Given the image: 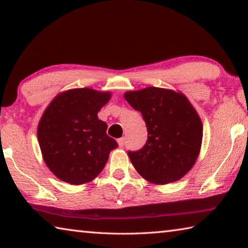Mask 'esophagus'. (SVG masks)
<instances>
[{
  "label": "esophagus",
  "instance_id": "1",
  "mask_svg": "<svg viewBox=\"0 0 248 248\" xmlns=\"http://www.w3.org/2000/svg\"><path fill=\"white\" fill-rule=\"evenodd\" d=\"M117 144H119L120 147H123L125 144V137H121V139L117 140Z\"/></svg>",
  "mask_w": 248,
  "mask_h": 248
}]
</instances>
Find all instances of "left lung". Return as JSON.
<instances>
[{"label":"left lung","instance_id":"obj_1","mask_svg":"<svg viewBox=\"0 0 248 248\" xmlns=\"http://www.w3.org/2000/svg\"><path fill=\"white\" fill-rule=\"evenodd\" d=\"M125 100L142 113L147 140L128 152L139 174L154 184L176 182L189 172L200 154L203 125L185 95L161 87L126 92Z\"/></svg>","mask_w":248,"mask_h":248}]
</instances>
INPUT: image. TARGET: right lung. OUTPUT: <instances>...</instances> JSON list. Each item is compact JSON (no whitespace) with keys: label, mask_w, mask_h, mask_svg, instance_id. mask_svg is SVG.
Returning <instances> with one entry per match:
<instances>
[{"label":"right lung","mask_w":248,"mask_h":248,"mask_svg":"<svg viewBox=\"0 0 248 248\" xmlns=\"http://www.w3.org/2000/svg\"><path fill=\"white\" fill-rule=\"evenodd\" d=\"M109 98L108 92L74 89L59 94L45 109L37 139L45 164L60 180L73 185L91 182L119 146L97 117Z\"/></svg>","instance_id":"add662e5"}]
</instances>
